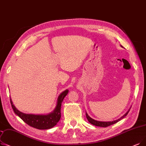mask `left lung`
<instances>
[{
    "label": "left lung",
    "mask_w": 146,
    "mask_h": 146,
    "mask_svg": "<svg viewBox=\"0 0 146 146\" xmlns=\"http://www.w3.org/2000/svg\"><path fill=\"white\" fill-rule=\"evenodd\" d=\"M122 47V46H121ZM130 110V109H129V110L126 112L125 115L123 116H122L121 117L119 118V119L117 120H113V121H110V122H101V121H97V120H94L93 119H92L91 117H90V116H88V115L87 114V113L86 112V118L88 119V120L89 121V122L91 123V124L95 125V126H100V127H107V126H109L110 125H111L113 124H115L116 123H117V122L120 121V120L123 119L126 115H128V113H129Z\"/></svg>",
    "instance_id": "obj_1"
}]
</instances>
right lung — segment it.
Returning a JSON list of instances; mask_svg holds the SVG:
<instances>
[{
    "instance_id": "1",
    "label": "right lung",
    "mask_w": 146,
    "mask_h": 146,
    "mask_svg": "<svg viewBox=\"0 0 146 146\" xmlns=\"http://www.w3.org/2000/svg\"><path fill=\"white\" fill-rule=\"evenodd\" d=\"M68 92V90H66L60 94L55 109L48 115H33L22 113L16 109L10 98L11 104L14 113L27 125L36 129H48L53 128L59 122L61 118V104Z\"/></svg>"
}]
</instances>
